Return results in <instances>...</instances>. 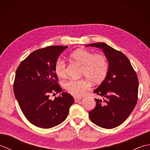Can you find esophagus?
<instances>
[{
	"label": "esophagus",
	"instance_id": "esophagus-1",
	"mask_svg": "<svg viewBox=\"0 0 150 150\" xmlns=\"http://www.w3.org/2000/svg\"><path fill=\"white\" fill-rule=\"evenodd\" d=\"M81 99H82V98L81 97H74V100H75V103H78V102L80 101Z\"/></svg>",
	"mask_w": 150,
	"mask_h": 150
}]
</instances>
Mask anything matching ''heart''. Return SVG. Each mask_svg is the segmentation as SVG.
I'll return each instance as SVG.
<instances>
[{
    "mask_svg": "<svg viewBox=\"0 0 150 150\" xmlns=\"http://www.w3.org/2000/svg\"><path fill=\"white\" fill-rule=\"evenodd\" d=\"M73 61L82 66L81 75L86 79H70L64 83L65 90L75 97L82 96L91 86L90 81L94 84L103 82L109 71V64L106 57L94 54L85 49H77L69 55ZM54 70L57 77L64 78L67 75L66 64L64 60L57 59Z\"/></svg>",
    "mask_w": 150,
    "mask_h": 150,
    "instance_id": "obj_1",
    "label": "heart"
}]
</instances>
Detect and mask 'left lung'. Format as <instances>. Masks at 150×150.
<instances>
[{
    "label": "left lung",
    "instance_id": "obj_1",
    "mask_svg": "<svg viewBox=\"0 0 150 150\" xmlns=\"http://www.w3.org/2000/svg\"><path fill=\"white\" fill-rule=\"evenodd\" d=\"M86 46L103 50L109 62L106 79L93 91L102 98H95L96 106L89 112V117L98 126L114 128L127 119L137 103V75L129 59L120 51L104 42Z\"/></svg>",
    "mask_w": 150,
    "mask_h": 150
}]
</instances>
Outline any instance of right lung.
I'll list each match as a JSON object with an SVG mask.
<instances>
[{
    "mask_svg": "<svg viewBox=\"0 0 150 150\" xmlns=\"http://www.w3.org/2000/svg\"><path fill=\"white\" fill-rule=\"evenodd\" d=\"M68 46H51L37 50L22 60L16 71L13 91L25 117L35 126L51 128L64 120L74 103L62 92L54 100L50 94L61 92L54 66Z\"/></svg>",
    "mask_w": 150,
    "mask_h": 150,
    "instance_id": "right-lung-1",
    "label": "right lung"
}]
</instances>
